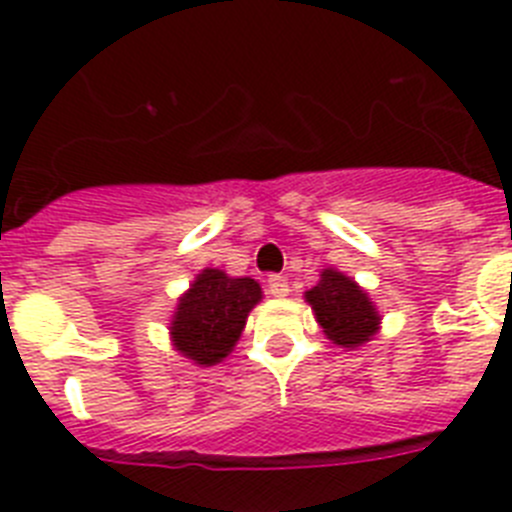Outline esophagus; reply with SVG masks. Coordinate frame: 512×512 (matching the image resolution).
Instances as JSON below:
<instances>
[{
    "label": "esophagus",
    "instance_id": "esophagus-1",
    "mask_svg": "<svg viewBox=\"0 0 512 512\" xmlns=\"http://www.w3.org/2000/svg\"><path fill=\"white\" fill-rule=\"evenodd\" d=\"M267 290H270V296L275 298L288 296V278H285V275H270V278H267Z\"/></svg>",
    "mask_w": 512,
    "mask_h": 512
}]
</instances>
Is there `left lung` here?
Returning <instances> with one entry per match:
<instances>
[{"label": "left lung", "mask_w": 512, "mask_h": 512, "mask_svg": "<svg viewBox=\"0 0 512 512\" xmlns=\"http://www.w3.org/2000/svg\"><path fill=\"white\" fill-rule=\"evenodd\" d=\"M306 301L311 303L324 334L342 347L370 342L380 324V316L365 290L336 270H324L319 283L306 293Z\"/></svg>", "instance_id": "left-lung-1"}]
</instances>
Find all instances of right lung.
I'll list each match as a JSON object with an SVG mask.
<instances>
[{
    "label": "right lung",
    "instance_id": "1",
    "mask_svg": "<svg viewBox=\"0 0 512 512\" xmlns=\"http://www.w3.org/2000/svg\"><path fill=\"white\" fill-rule=\"evenodd\" d=\"M260 298L262 290L252 278H229L222 270H204L173 316L170 334L178 352L199 365L222 362Z\"/></svg>",
    "mask_w": 512,
    "mask_h": 512
}]
</instances>
